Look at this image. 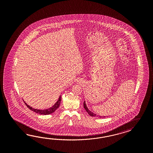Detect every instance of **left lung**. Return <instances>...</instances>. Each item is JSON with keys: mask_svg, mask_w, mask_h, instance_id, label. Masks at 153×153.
<instances>
[{"mask_svg": "<svg viewBox=\"0 0 153 153\" xmlns=\"http://www.w3.org/2000/svg\"><path fill=\"white\" fill-rule=\"evenodd\" d=\"M83 106H84V108L85 109V110L86 111V112H87L88 113V114L91 116H92V117H95V116H96V117H98L97 114H94V113H93V112H91V111H90V110L88 109L87 108V105H86V102H85V101L83 102ZM100 118H102V117H101V116H99ZM104 117H103V118Z\"/></svg>", "mask_w": 153, "mask_h": 153, "instance_id": "left-lung-1", "label": "left lung"}]
</instances>
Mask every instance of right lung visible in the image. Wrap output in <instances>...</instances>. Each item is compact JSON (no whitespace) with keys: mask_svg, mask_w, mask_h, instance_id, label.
Instances as JSON below:
<instances>
[{"mask_svg":"<svg viewBox=\"0 0 153 153\" xmlns=\"http://www.w3.org/2000/svg\"><path fill=\"white\" fill-rule=\"evenodd\" d=\"M61 101V96H60L58 101H57L55 104H54L52 107L49 108V109H43V110H40V109H35V108H32L30 107L29 105L26 104V103L24 102L25 104L27 106V108H29L30 110L34 111L35 113H37L39 114H44V115H47V114H51L53 112H55L56 111V109L57 108L59 107L60 106V102Z\"/></svg>","mask_w":153,"mask_h":153,"instance_id":"1","label":"right lung"}]
</instances>
